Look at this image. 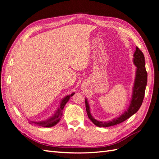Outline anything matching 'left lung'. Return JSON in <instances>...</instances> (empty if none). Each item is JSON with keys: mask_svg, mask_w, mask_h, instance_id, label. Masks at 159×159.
I'll return each mask as SVG.
<instances>
[{"mask_svg": "<svg viewBox=\"0 0 159 159\" xmlns=\"http://www.w3.org/2000/svg\"><path fill=\"white\" fill-rule=\"evenodd\" d=\"M133 56L134 64L137 67L136 77L135 80H134L131 103H130L127 111L123 113L120 117L115 118L111 121H98L91 115L88 100L85 99V107L88 117L96 126L100 127H107L121 123L129 119L130 117H131L133 114L137 113V111L141 106L144 97H145V92L147 83V72L145 68V56H144L143 53L138 47L136 48V50L134 53Z\"/></svg>", "mask_w": 159, "mask_h": 159, "instance_id": "8db88e82", "label": "left lung"}]
</instances>
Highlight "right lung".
I'll return each instance as SVG.
<instances>
[{"label": "right lung", "mask_w": 159, "mask_h": 159, "mask_svg": "<svg viewBox=\"0 0 159 159\" xmlns=\"http://www.w3.org/2000/svg\"><path fill=\"white\" fill-rule=\"evenodd\" d=\"M74 93H72L71 95H67L66 97H65L63 99L61 100V102L60 103V107L57 109L56 113L54 115H53L52 117H50V119L46 120V121H40V122H32L31 121V122L35 123V124L38 125H39V126L44 127H51L54 126L55 125H56L57 123H58L60 121V119L61 118L62 113H63V109H64L65 105L66 104L67 102H68L70 98Z\"/></svg>", "instance_id": "right-lung-1"}]
</instances>
